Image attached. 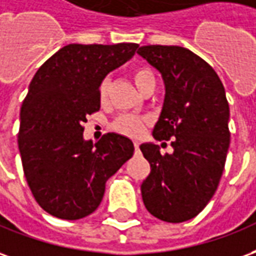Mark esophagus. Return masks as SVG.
I'll use <instances>...</instances> for the list:
<instances>
[{
    "label": "esophagus",
    "mask_w": 256,
    "mask_h": 256,
    "mask_svg": "<svg viewBox=\"0 0 256 256\" xmlns=\"http://www.w3.org/2000/svg\"><path fill=\"white\" fill-rule=\"evenodd\" d=\"M138 146H140V144H138L137 141H134V150H136V151H138Z\"/></svg>",
    "instance_id": "esophagus-1"
}]
</instances>
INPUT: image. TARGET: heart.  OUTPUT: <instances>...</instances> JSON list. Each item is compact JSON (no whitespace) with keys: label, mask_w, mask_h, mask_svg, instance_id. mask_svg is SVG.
Returning a JSON list of instances; mask_svg holds the SVG:
<instances>
[{"label":"heart","mask_w":256,"mask_h":256,"mask_svg":"<svg viewBox=\"0 0 256 256\" xmlns=\"http://www.w3.org/2000/svg\"><path fill=\"white\" fill-rule=\"evenodd\" d=\"M133 80L136 86H137V88L141 91L146 84L155 83V76H154L152 70L148 69V68H137L133 72ZM110 80H104L101 86H100V91H98L101 102L106 101L108 94H110ZM142 128H144V120L138 116L134 115L119 116L114 122V128L115 130L123 134H128V136H138L142 132Z\"/></svg>","instance_id":"heart-1"}]
</instances>
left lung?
Here are the masks:
<instances>
[{"instance_id": "1", "label": "left lung", "mask_w": 256, "mask_h": 256, "mask_svg": "<svg viewBox=\"0 0 256 256\" xmlns=\"http://www.w3.org/2000/svg\"><path fill=\"white\" fill-rule=\"evenodd\" d=\"M137 54L165 84L154 138H172L173 146L162 155L154 142L140 146L151 165L141 184L142 201L160 220H190L210 201L224 169L230 146L226 91L212 66L187 48L144 46Z\"/></svg>"}]
</instances>
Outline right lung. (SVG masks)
I'll use <instances>...</instances> for the list:
<instances>
[{
	"instance_id": "add662e5",
	"label": "right lung",
	"mask_w": 256,
	"mask_h": 256,
	"mask_svg": "<svg viewBox=\"0 0 256 256\" xmlns=\"http://www.w3.org/2000/svg\"><path fill=\"white\" fill-rule=\"evenodd\" d=\"M138 44H69L37 70L20 110L19 152L37 204L50 215L76 220L102 201L106 180L133 156V141L83 137L87 115L100 110L105 76L133 58Z\"/></svg>"
}]
</instances>
